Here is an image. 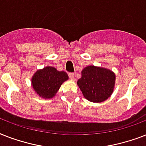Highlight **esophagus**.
I'll return each instance as SVG.
<instances>
[{
	"label": "esophagus",
	"instance_id": "1",
	"mask_svg": "<svg viewBox=\"0 0 146 146\" xmlns=\"http://www.w3.org/2000/svg\"><path fill=\"white\" fill-rule=\"evenodd\" d=\"M69 77L71 80H75V74L74 73H69Z\"/></svg>",
	"mask_w": 146,
	"mask_h": 146
}]
</instances>
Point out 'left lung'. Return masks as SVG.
<instances>
[{
	"label": "left lung",
	"mask_w": 146,
	"mask_h": 146,
	"mask_svg": "<svg viewBox=\"0 0 146 146\" xmlns=\"http://www.w3.org/2000/svg\"><path fill=\"white\" fill-rule=\"evenodd\" d=\"M81 75L77 85L86 99L100 103L111 97L116 81V75L113 71L102 66L90 65L82 70Z\"/></svg>",
	"instance_id": "obj_1"
}]
</instances>
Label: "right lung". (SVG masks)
<instances>
[{
  "label": "right lung",
  "mask_w": 146,
  "mask_h": 146,
  "mask_svg": "<svg viewBox=\"0 0 146 146\" xmlns=\"http://www.w3.org/2000/svg\"><path fill=\"white\" fill-rule=\"evenodd\" d=\"M69 76L64 71H58L54 66H45L38 70L31 79L32 87L39 97L44 99L53 98Z\"/></svg>",
  "instance_id": "right-lung-1"
}]
</instances>
